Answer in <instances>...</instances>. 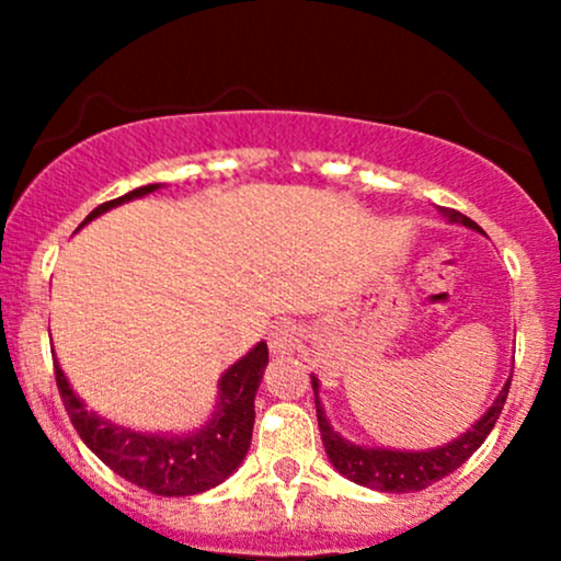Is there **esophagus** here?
<instances>
[{"mask_svg":"<svg viewBox=\"0 0 561 561\" xmlns=\"http://www.w3.org/2000/svg\"><path fill=\"white\" fill-rule=\"evenodd\" d=\"M268 347H272L274 356H293L300 347V330L293 321H279L268 332Z\"/></svg>","mask_w":561,"mask_h":561,"instance_id":"esophagus-1","label":"esophagus"}]
</instances>
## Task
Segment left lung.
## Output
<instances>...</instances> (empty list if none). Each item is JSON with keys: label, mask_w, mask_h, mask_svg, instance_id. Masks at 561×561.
Returning <instances> with one entry per match:
<instances>
[{"label": "left lung", "mask_w": 561, "mask_h": 561, "mask_svg": "<svg viewBox=\"0 0 561 561\" xmlns=\"http://www.w3.org/2000/svg\"><path fill=\"white\" fill-rule=\"evenodd\" d=\"M437 214L446 218L448 224H461V227L480 231L478 224L472 218H467L459 210L450 208H440L437 205ZM508 385H512V377L506 379L504 388H501L495 401L491 403V409L480 416L467 433H461L454 440L443 443V446L435 448H424V450H401V448H382V446H362V443L347 440L332 427L330 420H327V411L321 405L319 398V377L311 375V388H313V398H317V420H319V433H321V443H324L327 456L337 469L340 474H345L347 480L356 482V485L371 488V491L379 493H414V491H424L433 482L443 480L446 474L459 469L469 456L474 454L482 446L491 430L495 427V420H499L501 409H504L506 396H508Z\"/></svg>", "instance_id": "8db88e82"}]
</instances>
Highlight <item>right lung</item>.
<instances>
[{
	"label": "right lung",
	"mask_w": 561,
	"mask_h": 561,
	"mask_svg": "<svg viewBox=\"0 0 561 561\" xmlns=\"http://www.w3.org/2000/svg\"><path fill=\"white\" fill-rule=\"evenodd\" d=\"M160 186L163 184L137 186V190L126 192L124 197L102 203L100 208H94L83 218L81 227H87L96 216L118 208V205L158 192ZM266 364L268 347L261 340L218 379L216 405L208 422L182 435L141 433V430L111 422L96 411L87 409V403L70 388L57 358L55 377L76 433L96 459L134 485L173 499V495H197L210 491V488L221 485L242 465L250 450V440H253L255 392H259Z\"/></svg>",
	"instance_id": "add662e5"
}]
</instances>
